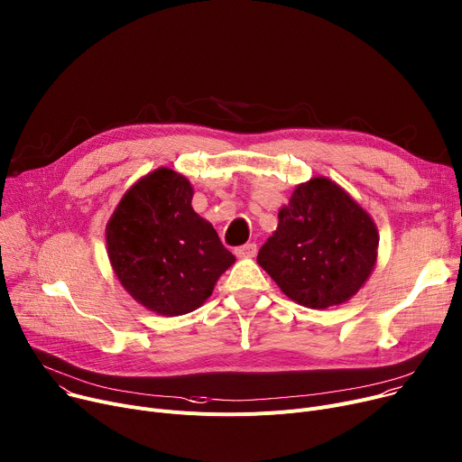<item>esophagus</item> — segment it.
<instances>
[{
	"label": "esophagus",
	"instance_id": "34e87169",
	"mask_svg": "<svg viewBox=\"0 0 462 462\" xmlns=\"http://www.w3.org/2000/svg\"><path fill=\"white\" fill-rule=\"evenodd\" d=\"M256 245L254 243H247V245H241V247H236V256L237 258H254L256 256Z\"/></svg>",
	"mask_w": 462,
	"mask_h": 462
}]
</instances>
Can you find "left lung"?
Wrapping results in <instances>:
<instances>
[{
    "label": "left lung",
    "instance_id": "8db88e82",
    "mask_svg": "<svg viewBox=\"0 0 462 462\" xmlns=\"http://www.w3.org/2000/svg\"><path fill=\"white\" fill-rule=\"evenodd\" d=\"M374 219L337 183L318 176L295 188L258 263L295 302L323 310L349 300L377 262Z\"/></svg>",
    "mask_w": 462,
    "mask_h": 462
}]
</instances>
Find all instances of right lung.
Wrapping results in <instances>:
<instances>
[{
    "instance_id": "right-lung-1",
    "label": "right lung",
    "mask_w": 462,
    "mask_h": 462,
    "mask_svg": "<svg viewBox=\"0 0 462 462\" xmlns=\"http://www.w3.org/2000/svg\"><path fill=\"white\" fill-rule=\"evenodd\" d=\"M191 199L189 180L162 167L134 183L106 226L120 284L144 309L167 318L197 310L236 262Z\"/></svg>"
}]
</instances>
